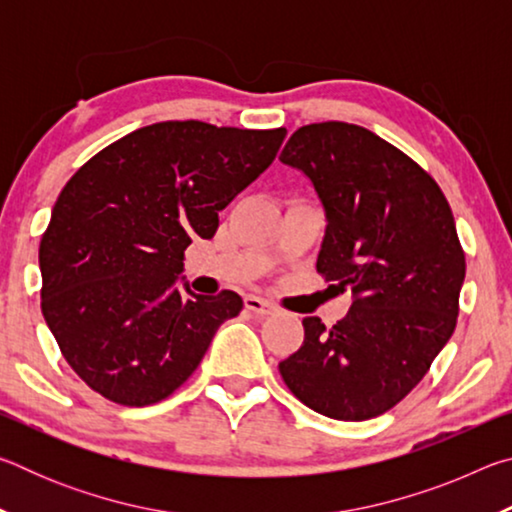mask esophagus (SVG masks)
Wrapping results in <instances>:
<instances>
[{"label": "esophagus", "mask_w": 512, "mask_h": 512, "mask_svg": "<svg viewBox=\"0 0 512 512\" xmlns=\"http://www.w3.org/2000/svg\"><path fill=\"white\" fill-rule=\"evenodd\" d=\"M244 305H246L248 311H253V314H257V316H271L273 311H275V307L271 305V302L264 300V298H259V296H246L244 298Z\"/></svg>", "instance_id": "esophagus-1"}]
</instances>
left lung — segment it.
Returning <instances> with one entry per match:
<instances>
[{
  "instance_id": "obj_1",
  "label": "left lung",
  "mask_w": 512,
  "mask_h": 512,
  "mask_svg": "<svg viewBox=\"0 0 512 512\" xmlns=\"http://www.w3.org/2000/svg\"><path fill=\"white\" fill-rule=\"evenodd\" d=\"M280 160L311 180L327 230L316 268L350 289L348 316L302 320L305 341L280 375L334 420H370L402 402L454 334L465 253L436 180L368 128H298Z\"/></svg>"
}]
</instances>
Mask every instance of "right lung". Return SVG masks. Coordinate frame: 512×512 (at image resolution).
Wrapping results in <instances>:
<instances>
[{
	"label": "right lung",
	"instance_id": "right-lung-1",
	"mask_svg": "<svg viewBox=\"0 0 512 512\" xmlns=\"http://www.w3.org/2000/svg\"><path fill=\"white\" fill-rule=\"evenodd\" d=\"M287 128L160 121L128 133L67 180L40 241L42 316L72 370L124 406H149L192 377L235 291L183 296L192 237L253 183Z\"/></svg>",
	"mask_w": 512,
	"mask_h": 512
}]
</instances>
